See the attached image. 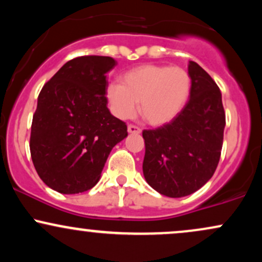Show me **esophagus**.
I'll return each mask as SVG.
<instances>
[{"label": "esophagus", "mask_w": 262, "mask_h": 262, "mask_svg": "<svg viewBox=\"0 0 262 262\" xmlns=\"http://www.w3.org/2000/svg\"><path fill=\"white\" fill-rule=\"evenodd\" d=\"M128 133H130V134H140L141 133V129L139 127H135V125L129 124L128 125Z\"/></svg>", "instance_id": "esophagus-1"}]
</instances>
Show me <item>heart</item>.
Here are the masks:
<instances>
[{"instance_id": "b5f03b06", "label": "heart", "mask_w": 262, "mask_h": 262, "mask_svg": "<svg viewBox=\"0 0 262 262\" xmlns=\"http://www.w3.org/2000/svg\"><path fill=\"white\" fill-rule=\"evenodd\" d=\"M191 77L177 66L140 65L123 74L122 83L110 82L106 98L111 112L119 119L139 112L151 125H164L179 116L187 103Z\"/></svg>"}]
</instances>
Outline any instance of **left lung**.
Returning <instances> with one entry per match:
<instances>
[{
  "label": "left lung",
  "instance_id": "1",
  "mask_svg": "<svg viewBox=\"0 0 262 262\" xmlns=\"http://www.w3.org/2000/svg\"><path fill=\"white\" fill-rule=\"evenodd\" d=\"M189 101L173 121L143 132L146 182L164 196H188L209 181L223 145L225 113L217 83L189 61Z\"/></svg>",
  "mask_w": 262,
  "mask_h": 262
}]
</instances>
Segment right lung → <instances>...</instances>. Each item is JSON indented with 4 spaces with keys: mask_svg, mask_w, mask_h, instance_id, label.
Wrapping results in <instances>:
<instances>
[{
    "mask_svg": "<svg viewBox=\"0 0 262 262\" xmlns=\"http://www.w3.org/2000/svg\"><path fill=\"white\" fill-rule=\"evenodd\" d=\"M110 56H80L43 86L33 116L31 155L39 177L64 194L91 189L113 146L128 135L127 125L107 108Z\"/></svg>",
    "mask_w": 262,
    "mask_h": 262,
    "instance_id": "add662e5",
    "label": "right lung"
}]
</instances>
